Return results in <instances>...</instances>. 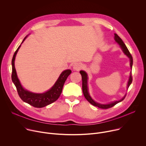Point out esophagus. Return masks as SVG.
I'll return each instance as SVG.
<instances>
[{
  "label": "esophagus",
  "mask_w": 146,
  "mask_h": 146,
  "mask_svg": "<svg viewBox=\"0 0 146 146\" xmlns=\"http://www.w3.org/2000/svg\"><path fill=\"white\" fill-rule=\"evenodd\" d=\"M82 68V65L81 63H76L73 65V69L76 71H79Z\"/></svg>",
  "instance_id": "1"
}]
</instances>
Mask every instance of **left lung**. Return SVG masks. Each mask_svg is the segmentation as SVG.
I'll return each instance as SVG.
<instances>
[{
	"label": "left lung",
	"instance_id": "obj_1",
	"mask_svg": "<svg viewBox=\"0 0 146 146\" xmlns=\"http://www.w3.org/2000/svg\"><path fill=\"white\" fill-rule=\"evenodd\" d=\"M114 39L115 40L116 42L117 43H118L120 45L121 48H122L123 52H124V54L127 55V56H128L130 59V65H131V70H132V65H133V58L131 54V53L129 52L128 49L127 48V46H125V44H124V43L123 42V41L122 40V39L118 36V35H117L116 33H114ZM81 75V77H82V92L83 94L84 95V97L86 98V99L91 103L93 106H96L99 108L100 109H107L113 107L114 106H115L116 104H117L118 103L122 101L125 98L126 96V95H125V96L121 99V100H118V101H115L114 102H112L111 103L108 104V105H102V104H99L98 103L95 102L90 96L89 93H88V87H87V80H88V77H87V74L86 73V72L81 70L80 72ZM132 82V72H131V74L129 76V81L128 82V86H127V88H128L129 86L131 85V84Z\"/></svg>",
	"mask_w": 146,
	"mask_h": 146
}]
</instances>
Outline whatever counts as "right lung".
<instances>
[{"label": "right lung", "instance_id": "1", "mask_svg": "<svg viewBox=\"0 0 146 146\" xmlns=\"http://www.w3.org/2000/svg\"><path fill=\"white\" fill-rule=\"evenodd\" d=\"M27 36L24 38L22 43H23V41L25 40ZM20 47L21 45L18 47V48L15 51L11 62V79L17 88L19 96L24 102L29 104L30 105L35 108H41L45 107L48 105H50L51 103L56 101L60 96L62 91V88H63L64 85L65 84V82L66 81L68 77L72 73V71L68 69L62 72L59 76L56 82L55 83V84L53 86V87L50 90L44 93L35 94L28 91L24 89L22 86L21 85L20 82L17 77L16 70L14 66V60L15 56Z\"/></svg>", "mask_w": 146, "mask_h": 146}]
</instances>
